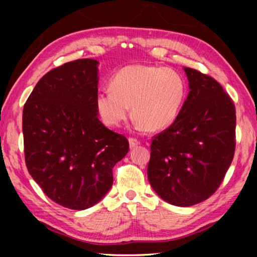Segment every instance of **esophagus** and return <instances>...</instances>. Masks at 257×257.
Listing matches in <instances>:
<instances>
[{"label":"esophagus","instance_id":"1","mask_svg":"<svg viewBox=\"0 0 257 257\" xmlns=\"http://www.w3.org/2000/svg\"><path fill=\"white\" fill-rule=\"evenodd\" d=\"M139 144H141V142H139L138 139H136V138H129V146H130V149H135V147L138 146Z\"/></svg>","mask_w":257,"mask_h":257}]
</instances>
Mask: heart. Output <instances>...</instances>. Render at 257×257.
I'll use <instances>...</instances> for the list:
<instances>
[{"instance_id": "heart-1", "label": "heart", "mask_w": 257, "mask_h": 257, "mask_svg": "<svg viewBox=\"0 0 257 257\" xmlns=\"http://www.w3.org/2000/svg\"><path fill=\"white\" fill-rule=\"evenodd\" d=\"M186 95L187 82L181 73L170 68L133 64L111 78L110 89L96 95L95 105L108 127L123 122L132 106L138 127L159 132L175 122Z\"/></svg>"}]
</instances>
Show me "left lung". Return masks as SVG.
Listing matches in <instances>:
<instances>
[{"label": "left lung", "instance_id": "1", "mask_svg": "<svg viewBox=\"0 0 257 257\" xmlns=\"http://www.w3.org/2000/svg\"><path fill=\"white\" fill-rule=\"evenodd\" d=\"M184 70L188 96L175 122L152 141L147 177L163 201L187 207L214 194L232 162L236 108L215 79Z\"/></svg>", "mask_w": 257, "mask_h": 257}]
</instances>
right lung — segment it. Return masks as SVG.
I'll use <instances>...</instances> for the list:
<instances>
[{"label": "right lung", "instance_id": "obj_1", "mask_svg": "<svg viewBox=\"0 0 257 257\" xmlns=\"http://www.w3.org/2000/svg\"><path fill=\"white\" fill-rule=\"evenodd\" d=\"M98 61L81 59L46 73L23 113L26 165L47 197L86 210L111 189L112 169L129 151L122 135L98 120Z\"/></svg>", "mask_w": 257, "mask_h": 257}]
</instances>
